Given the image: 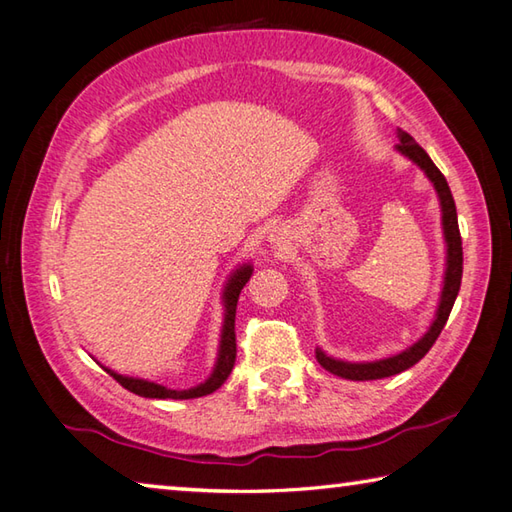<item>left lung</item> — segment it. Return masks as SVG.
Wrapping results in <instances>:
<instances>
[{"label": "left lung", "instance_id": "left-lung-1", "mask_svg": "<svg viewBox=\"0 0 512 512\" xmlns=\"http://www.w3.org/2000/svg\"><path fill=\"white\" fill-rule=\"evenodd\" d=\"M396 136H398V141H401L396 145V152L403 154L405 159H410L416 167H421L423 174L434 185L436 197H439L441 228H443V239H445L443 288H441L439 306H436V313H434L430 329H427L412 347H407L405 351L396 353V356L371 360V362H349V360H340V358L329 356V353H324L320 347L315 349V358H318V362L324 369L331 371L333 376H340L347 380H378V378L401 374V371L414 367L416 362L432 349L436 338H439V333L443 331L445 322H448V315L452 311L454 300H457L459 288H461L463 248H461V235H459L457 206H454L450 185H448V181H445V176L441 174L439 167L432 163L427 152L414 141L410 134L403 132V129H396Z\"/></svg>", "mask_w": 512, "mask_h": 512}]
</instances>
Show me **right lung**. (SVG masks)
<instances>
[{
	"label": "right lung",
	"mask_w": 512,
	"mask_h": 512,
	"mask_svg": "<svg viewBox=\"0 0 512 512\" xmlns=\"http://www.w3.org/2000/svg\"><path fill=\"white\" fill-rule=\"evenodd\" d=\"M253 275V264L246 262L237 266L235 271L228 275L224 291H221V304H224V324H221V338H219V351H217V360L215 367H212V374L199 383L197 387L190 389H167L159 383H152V380L145 378H134V376H123L118 371L102 367L109 376H114L120 385L129 392H134L143 398H174V401H188V398H199V396H208L212 392L226 383V378L230 376L232 367H235V358H237V340H235V313H237V300L241 288L246 286V282Z\"/></svg>",
	"instance_id": "right-lung-1"
}]
</instances>
